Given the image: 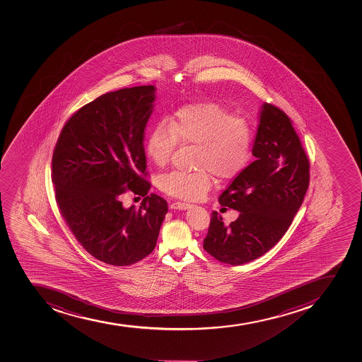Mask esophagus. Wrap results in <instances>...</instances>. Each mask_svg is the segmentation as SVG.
<instances>
[{"label":"esophagus","mask_w":362,"mask_h":362,"mask_svg":"<svg viewBox=\"0 0 362 362\" xmlns=\"http://www.w3.org/2000/svg\"><path fill=\"white\" fill-rule=\"evenodd\" d=\"M170 206H171V209H173V210H187V209L191 207V205L187 203H182V202H175V203L171 204Z\"/></svg>","instance_id":"34e87169"}]
</instances>
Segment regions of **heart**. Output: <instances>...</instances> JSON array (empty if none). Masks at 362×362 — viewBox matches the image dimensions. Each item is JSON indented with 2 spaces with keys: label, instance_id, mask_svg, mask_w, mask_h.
<instances>
[{
  "label": "heart",
  "instance_id": "1",
  "mask_svg": "<svg viewBox=\"0 0 362 362\" xmlns=\"http://www.w3.org/2000/svg\"><path fill=\"white\" fill-rule=\"evenodd\" d=\"M255 128L217 102L187 104L159 122L146 141V153L158 168L169 164L180 145H196V173L173 171L160 180V189L182 199L203 198L218 180H231L251 159Z\"/></svg>",
  "mask_w": 362,
  "mask_h": 362
}]
</instances>
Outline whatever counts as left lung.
<instances>
[{
    "mask_svg": "<svg viewBox=\"0 0 362 362\" xmlns=\"http://www.w3.org/2000/svg\"><path fill=\"white\" fill-rule=\"evenodd\" d=\"M252 155L255 160L219 197L221 206L239 212L225 226L212 212L204 239L207 253L230 265H243L265 255L292 224L310 185V160L288 116L262 104Z\"/></svg>",
    "mask_w": 362,
    "mask_h": 362,
    "instance_id": "obj_1",
    "label": "left lung"
}]
</instances>
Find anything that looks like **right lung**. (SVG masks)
Instances as JSON below:
<instances>
[{
	"instance_id": "1",
	"label": "right lung",
	"mask_w": 362,
	"mask_h": 362,
	"mask_svg": "<svg viewBox=\"0 0 362 362\" xmlns=\"http://www.w3.org/2000/svg\"><path fill=\"white\" fill-rule=\"evenodd\" d=\"M153 86L104 93L63 127L52 153L56 203L88 253L129 266L156 247L168 203L148 194L144 134L155 102ZM128 189L145 197L139 209L122 207Z\"/></svg>"
}]
</instances>
